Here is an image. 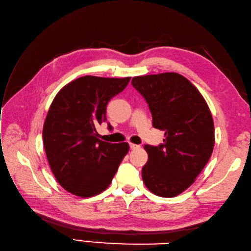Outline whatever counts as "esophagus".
<instances>
[{"instance_id":"1","label":"esophagus","mask_w":251,"mask_h":251,"mask_svg":"<svg viewBox=\"0 0 251 251\" xmlns=\"http://www.w3.org/2000/svg\"><path fill=\"white\" fill-rule=\"evenodd\" d=\"M129 145H130V149H131V150H136V149H139V148H140V145L135 144V143H129Z\"/></svg>"}]
</instances>
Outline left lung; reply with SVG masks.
Instances as JSON below:
<instances>
[{"label":"left lung","mask_w":251,"mask_h":251,"mask_svg":"<svg viewBox=\"0 0 251 251\" xmlns=\"http://www.w3.org/2000/svg\"><path fill=\"white\" fill-rule=\"evenodd\" d=\"M131 84L153 116V126L165 131L164 143L144 145L148 162L142 178L154 195L172 198L195 182L211 158L215 129L211 111L201 93L176 73L139 75Z\"/></svg>","instance_id":"obj_1"}]
</instances>
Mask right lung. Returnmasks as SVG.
<instances>
[{"mask_svg":"<svg viewBox=\"0 0 251 251\" xmlns=\"http://www.w3.org/2000/svg\"><path fill=\"white\" fill-rule=\"evenodd\" d=\"M129 81L84 75L64 86L52 101L43 129L44 148L54 177L71 194L89 198L106 190L129 151L127 142L101 141L96 131L106 121L109 100Z\"/></svg>","mask_w":251,"mask_h":251,"instance_id":"add662e5","label":"right lung"}]
</instances>
